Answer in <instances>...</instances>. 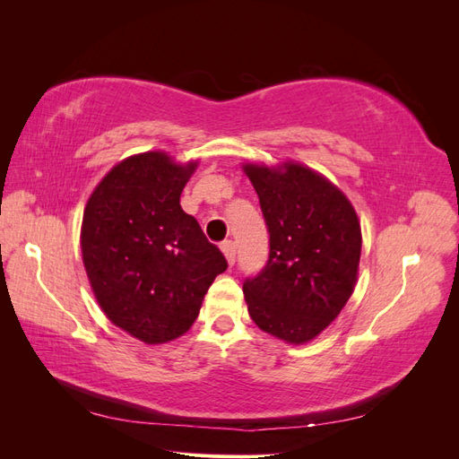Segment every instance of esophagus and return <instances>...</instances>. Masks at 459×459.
<instances>
[{
	"mask_svg": "<svg viewBox=\"0 0 459 459\" xmlns=\"http://www.w3.org/2000/svg\"><path fill=\"white\" fill-rule=\"evenodd\" d=\"M221 253L226 255V260H228L230 266H233V264H235V243L233 241L221 243Z\"/></svg>",
	"mask_w": 459,
	"mask_h": 459,
	"instance_id": "34e87169",
	"label": "esophagus"
}]
</instances>
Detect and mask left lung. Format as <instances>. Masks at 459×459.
I'll return each mask as SVG.
<instances>
[{
	"label": "left lung",
	"mask_w": 459,
	"mask_h": 459,
	"mask_svg": "<svg viewBox=\"0 0 459 459\" xmlns=\"http://www.w3.org/2000/svg\"><path fill=\"white\" fill-rule=\"evenodd\" d=\"M270 233V256L243 293L253 322L285 342L317 337L351 299L362 230L354 206L322 174L299 162L245 164Z\"/></svg>",
	"instance_id": "obj_1"
}]
</instances>
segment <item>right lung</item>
Returning a JSON list of instances; mask_svg holds the SVG:
<instances>
[{"label":"right lung","instance_id":"obj_1","mask_svg":"<svg viewBox=\"0 0 459 459\" xmlns=\"http://www.w3.org/2000/svg\"><path fill=\"white\" fill-rule=\"evenodd\" d=\"M197 162L149 151L118 162L82 220V258L107 317L147 344L178 339L195 322L228 260L179 206Z\"/></svg>","mask_w":459,"mask_h":459}]
</instances>
